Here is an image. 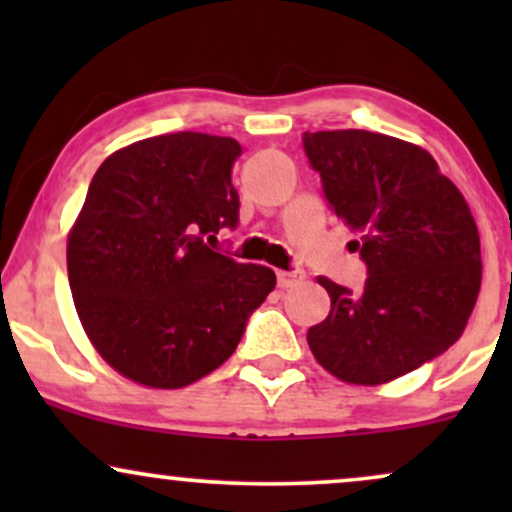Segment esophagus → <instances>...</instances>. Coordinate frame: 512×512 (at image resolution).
<instances>
[{
	"mask_svg": "<svg viewBox=\"0 0 512 512\" xmlns=\"http://www.w3.org/2000/svg\"><path fill=\"white\" fill-rule=\"evenodd\" d=\"M305 274L301 269H276V281H279L281 289H289V286L298 284V281H303Z\"/></svg>",
	"mask_w": 512,
	"mask_h": 512,
	"instance_id": "34e87169",
	"label": "esophagus"
}]
</instances>
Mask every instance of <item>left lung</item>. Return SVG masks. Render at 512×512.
<instances>
[{
    "label": "left lung",
    "instance_id": "1",
    "mask_svg": "<svg viewBox=\"0 0 512 512\" xmlns=\"http://www.w3.org/2000/svg\"><path fill=\"white\" fill-rule=\"evenodd\" d=\"M303 146L368 267L358 293L317 276L332 305L308 346L342 383H390L462 337L481 289L477 221L421 146L366 129L305 132Z\"/></svg>",
    "mask_w": 512,
    "mask_h": 512
}]
</instances>
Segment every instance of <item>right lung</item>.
<instances>
[{
    "mask_svg": "<svg viewBox=\"0 0 512 512\" xmlns=\"http://www.w3.org/2000/svg\"><path fill=\"white\" fill-rule=\"evenodd\" d=\"M231 137L178 132L122 146L93 175L67 236L69 286L88 342L156 390L197 383L231 358L274 291L264 264L214 252L238 223Z\"/></svg>",
    "mask_w": 512,
    "mask_h": 512,
    "instance_id": "add662e5",
    "label": "right lung"
}]
</instances>
